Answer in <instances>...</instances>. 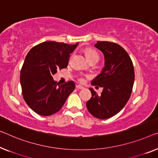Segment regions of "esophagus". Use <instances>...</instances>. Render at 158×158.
Returning a JSON list of instances; mask_svg holds the SVG:
<instances>
[{
  "instance_id": "obj_1",
  "label": "esophagus",
  "mask_w": 158,
  "mask_h": 158,
  "mask_svg": "<svg viewBox=\"0 0 158 158\" xmlns=\"http://www.w3.org/2000/svg\"><path fill=\"white\" fill-rule=\"evenodd\" d=\"M76 88L79 90V89H83L84 87L82 86H81V85H79V84H77V85H76Z\"/></svg>"
}]
</instances>
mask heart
Masks as SVG:
<instances>
[{
    "label": "heart",
    "instance_id": "1",
    "mask_svg": "<svg viewBox=\"0 0 158 158\" xmlns=\"http://www.w3.org/2000/svg\"><path fill=\"white\" fill-rule=\"evenodd\" d=\"M85 52H86V55L87 56V57L89 60H94V59H97L98 60V55L96 52L93 49H91V48H86L85 49ZM79 81H83V78L82 77H80L79 79Z\"/></svg>",
    "mask_w": 158,
    "mask_h": 158
}]
</instances>
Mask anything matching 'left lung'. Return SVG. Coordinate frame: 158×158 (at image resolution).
Wrapping results in <instances>:
<instances>
[{
  "mask_svg": "<svg viewBox=\"0 0 158 158\" xmlns=\"http://www.w3.org/2000/svg\"><path fill=\"white\" fill-rule=\"evenodd\" d=\"M104 55L105 67L91 81V85L103 87L98 95L89 89L91 98L86 102L89 113L94 117L106 119L118 114L126 104L133 89L135 72L127 52L115 42L98 41L95 45Z\"/></svg>",
  "mask_w": 158,
  "mask_h": 158,
  "instance_id": "obj_1",
  "label": "left lung"
}]
</instances>
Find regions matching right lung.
I'll use <instances>...</instances> for the list:
<instances>
[{"instance_id": "1", "label": "right lung", "mask_w": 158, "mask_h": 158, "mask_svg": "<svg viewBox=\"0 0 158 158\" xmlns=\"http://www.w3.org/2000/svg\"><path fill=\"white\" fill-rule=\"evenodd\" d=\"M77 45L44 42L27 53L20 80L25 102L37 114L48 116L59 111L74 90L73 81L58 85L52 77L57 70L67 67L70 53Z\"/></svg>"}]
</instances>
